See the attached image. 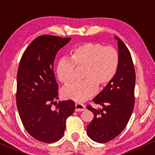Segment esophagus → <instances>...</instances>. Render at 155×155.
Listing matches in <instances>:
<instances>
[{
  "instance_id": "obj_1",
  "label": "esophagus",
  "mask_w": 155,
  "mask_h": 155,
  "mask_svg": "<svg viewBox=\"0 0 155 155\" xmlns=\"http://www.w3.org/2000/svg\"><path fill=\"white\" fill-rule=\"evenodd\" d=\"M86 110V106L81 103H76L75 104V110L79 112V111H83Z\"/></svg>"
}]
</instances>
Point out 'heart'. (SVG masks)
Returning <instances> with one entry per match:
<instances>
[{"label":"heart","mask_w":155,"mask_h":155,"mask_svg":"<svg viewBox=\"0 0 155 155\" xmlns=\"http://www.w3.org/2000/svg\"><path fill=\"white\" fill-rule=\"evenodd\" d=\"M117 51L110 46L100 43L85 42L69 51V59L63 57L56 66L59 81L67 83L74 78V67H83V81H73L61 89L64 99L83 101L91 97L97 89V85L104 86L115 77L119 67Z\"/></svg>","instance_id":"b5f03b06"}]
</instances>
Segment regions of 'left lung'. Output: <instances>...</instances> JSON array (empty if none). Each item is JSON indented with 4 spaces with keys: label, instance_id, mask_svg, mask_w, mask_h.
<instances>
[{
    "label": "left lung",
    "instance_id": "left-lung-1",
    "mask_svg": "<svg viewBox=\"0 0 155 155\" xmlns=\"http://www.w3.org/2000/svg\"><path fill=\"white\" fill-rule=\"evenodd\" d=\"M117 40L119 63L115 77L93 99L102 107L87 108L94 114V119L87 126V135L98 143H106L115 138L124 129L133 113L135 73L131 54L122 41Z\"/></svg>",
    "mask_w": 155,
    "mask_h": 155
}]
</instances>
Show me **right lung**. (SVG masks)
<instances>
[{
    "label": "right lung",
    "instance_id": "1",
    "mask_svg": "<svg viewBox=\"0 0 155 155\" xmlns=\"http://www.w3.org/2000/svg\"><path fill=\"white\" fill-rule=\"evenodd\" d=\"M71 38L42 35L35 39L22 54L17 78V107L22 124L33 138L45 143L61 138L66 120L74 112L72 100L59 102L53 64L58 50Z\"/></svg>",
    "mask_w": 155,
    "mask_h": 155
}]
</instances>
